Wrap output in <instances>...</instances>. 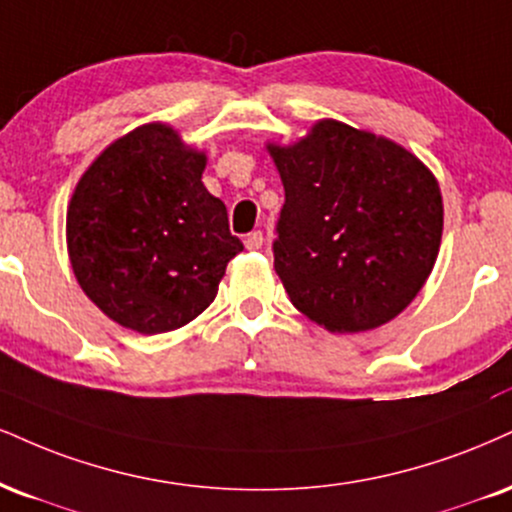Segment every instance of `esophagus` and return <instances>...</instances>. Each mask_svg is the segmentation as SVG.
I'll return each mask as SVG.
<instances>
[{"label": "esophagus", "instance_id": "34e87169", "mask_svg": "<svg viewBox=\"0 0 512 512\" xmlns=\"http://www.w3.org/2000/svg\"><path fill=\"white\" fill-rule=\"evenodd\" d=\"M262 243H264L262 231H252V233H248V238H245V248L248 250H260Z\"/></svg>", "mask_w": 512, "mask_h": 512}]
</instances>
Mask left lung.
I'll return each mask as SVG.
<instances>
[{
  "instance_id": "obj_1",
  "label": "left lung",
  "mask_w": 512,
  "mask_h": 512,
  "mask_svg": "<svg viewBox=\"0 0 512 512\" xmlns=\"http://www.w3.org/2000/svg\"><path fill=\"white\" fill-rule=\"evenodd\" d=\"M269 152L286 190L274 269L291 303L338 334L391 322L439 255L443 202L432 171L391 140L331 119Z\"/></svg>"
}]
</instances>
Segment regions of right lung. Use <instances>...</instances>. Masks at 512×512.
Here are the masks:
<instances>
[{"label":"right lung","mask_w":512,"mask_h":512,"mask_svg":"<svg viewBox=\"0 0 512 512\" xmlns=\"http://www.w3.org/2000/svg\"><path fill=\"white\" fill-rule=\"evenodd\" d=\"M205 155L174 128L147 123L116 140L78 181L66 214L73 274L109 319L138 334L193 322L243 250Z\"/></svg>","instance_id":"obj_1"}]
</instances>
